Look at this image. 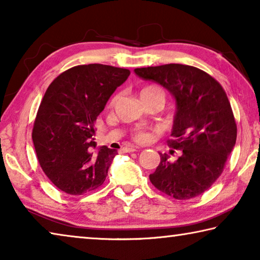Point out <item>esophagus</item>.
Masks as SVG:
<instances>
[{
    "instance_id": "obj_1",
    "label": "esophagus",
    "mask_w": 260,
    "mask_h": 260,
    "mask_svg": "<svg viewBox=\"0 0 260 260\" xmlns=\"http://www.w3.org/2000/svg\"><path fill=\"white\" fill-rule=\"evenodd\" d=\"M122 151H124V152H134V151H138V149L134 148V147H125V148H122Z\"/></svg>"
}]
</instances>
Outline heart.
Instances as JSON below:
<instances>
[{
  "label": "heart",
  "instance_id": "1",
  "mask_svg": "<svg viewBox=\"0 0 260 260\" xmlns=\"http://www.w3.org/2000/svg\"><path fill=\"white\" fill-rule=\"evenodd\" d=\"M140 98L141 99L159 98L161 100H164V93H162V90L157 86H146V87H143L142 89H141ZM114 102H116V99L112 100L111 104L113 105ZM134 139L136 141H139V142H144V141H147L149 139V134L146 133V132H143V131H139V132H136V133H135Z\"/></svg>",
  "mask_w": 260,
  "mask_h": 260
}]
</instances>
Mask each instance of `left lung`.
<instances>
[{
  "label": "left lung",
  "mask_w": 260,
  "mask_h": 260,
  "mask_svg": "<svg viewBox=\"0 0 260 260\" xmlns=\"http://www.w3.org/2000/svg\"><path fill=\"white\" fill-rule=\"evenodd\" d=\"M134 72L166 88L177 105L169 144L181 153L174 161L159 153V165L149 179L175 200L200 196L221 175L236 142L237 127L225 90L210 74L189 65L165 64Z\"/></svg>",
  "instance_id": "obj_1"
}]
</instances>
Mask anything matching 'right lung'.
I'll use <instances>...</instances> for the list:
<instances>
[{
  "instance_id": "right-lung-1",
  "label": "right lung",
  "mask_w": 260,
  "mask_h": 260,
  "mask_svg": "<svg viewBox=\"0 0 260 260\" xmlns=\"http://www.w3.org/2000/svg\"><path fill=\"white\" fill-rule=\"evenodd\" d=\"M129 74L110 65H78L48 87L32 138L41 169L61 191L82 195L103 184L118 152L107 146L90 152L96 147L95 121Z\"/></svg>"
}]
</instances>
